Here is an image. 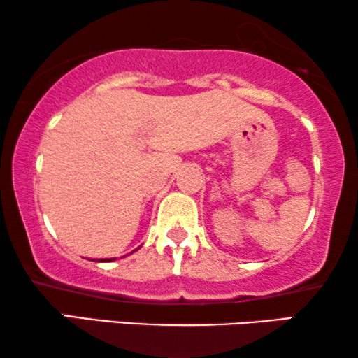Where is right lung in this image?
<instances>
[{
  "instance_id": "right-lung-1",
  "label": "right lung",
  "mask_w": 358,
  "mask_h": 358,
  "mask_svg": "<svg viewBox=\"0 0 358 358\" xmlns=\"http://www.w3.org/2000/svg\"><path fill=\"white\" fill-rule=\"evenodd\" d=\"M109 261H112V259H101V262H109Z\"/></svg>"
}]
</instances>
